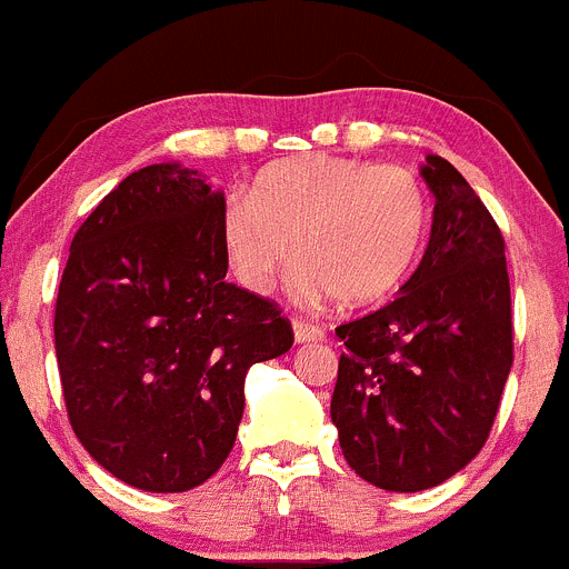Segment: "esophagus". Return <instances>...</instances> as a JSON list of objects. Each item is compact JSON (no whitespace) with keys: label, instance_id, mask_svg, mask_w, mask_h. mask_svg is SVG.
<instances>
[{"label":"esophagus","instance_id":"34e87169","mask_svg":"<svg viewBox=\"0 0 569 569\" xmlns=\"http://www.w3.org/2000/svg\"><path fill=\"white\" fill-rule=\"evenodd\" d=\"M292 335H296V342H320L326 331L318 323H312V320L292 318Z\"/></svg>","mask_w":569,"mask_h":569}]
</instances>
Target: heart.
Wrapping results in <instances>:
<instances>
[{"instance_id":"1","label":"heart","mask_w":569,"mask_h":569,"mask_svg":"<svg viewBox=\"0 0 569 569\" xmlns=\"http://www.w3.org/2000/svg\"><path fill=\"white\" fill-rule=\"evenodd\" d=\"M426 223L429 196L412 168L315 154L266 168L251 199L229 196L221 243L249 290L271 292L296 251L298 296L359 307L407 279Z\"/></svg>"}]
</instances>
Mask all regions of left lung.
Wrapping results in <instances>:
<instances>
[{"label": "left lung", "instance_id": "left-lung-1", "mask_svg": "<svg viewBox=\"0 0 569 569\" xmlns=\"http://www.w3.org/2000/svg\"><path fill=\"white\" fill-rule=\"evenodd\" d=\"M423 179L437 204L418 271L337 326L331 420L351 470L387 492L437 487L481 451L515 359L498 223L442 157H426Z\"/></svg>", "mask_w": 569, "mask_h": 569}]
</instances>
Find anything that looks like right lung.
Here are the masks:
<instances>
[{"mask_svg":"<svg viewBox=\"0 0 569 569\" xmlns=\"http://www.w3.org/2000/svg\"><path fill=\"white\" fill-rule=\"evenodd\" d=\"M223 193L193 168L129 173L86 218L54 307L66 412L96 462L146 492H184L227 462L251 365L292 326L227 282Z\"/></svg>","mask_w":569,"mask_h":569,"instance_id":"obj_1","label":"right lung"}]
</instances>
